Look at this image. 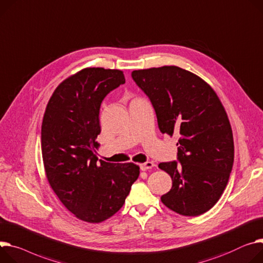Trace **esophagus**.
<instances>
[{"instance_id": "esophagus-1", "label": "esophagus", "mask_w": 263, "mask_h": 263, "mask_svg": "<svg viewBox=\"0 0 263 263\" xmlns=\"http://www.w3.org/2000/svg\"><path fill=\"white\" fill-rule=\"evenodd\" d=\"M154 166H155L154 162H151V161H147V162H145V163H141V164H140V168L142 170V171L151 170V168H153Z\"/></svg>"}]
</instances>
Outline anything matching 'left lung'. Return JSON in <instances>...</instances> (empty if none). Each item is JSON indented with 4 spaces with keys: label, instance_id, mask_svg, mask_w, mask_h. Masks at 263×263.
<instances>
[{
    "label": "left lung",
    "instance_id": "obj_1",
    "mask_svg": "<svg viewBox=\"0 0 263 263\" xmlns=\"http://www.w3.org/2000/svg\"><path fill=\"white\" fill-rule=\"evenodd\" d=\"M132 77L149 98L160 132L179 137V163L159 164L173 181L161 201L182 216L204 214L223 194L234 163L223 105L204 80L178 66L134 70Z\"/></svg>",
    "mask_w": 263,
    "mask_h": 263
}]
</instances>
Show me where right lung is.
I'll return each instance as SVG.
<instances>
[{"instance_id": "right-lung-1", "label": "right lung", "mask_w": 263, "mask_h": 263, "mask_svg": "<svg viewBox=\"0 0 263 263\" xmlns=\"http://www.w3.org/2000/svg\"><path fill=\"white\" fill-rule=\"evenodd\" d=\"M125 83L122 70L87 67L65 79L50 97L41 146L48 183L78 219L99 223L123 206L140 167L98 161L99 112L108 92Z\"/></svg>"}]
</instances>
